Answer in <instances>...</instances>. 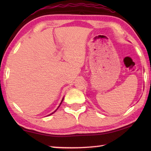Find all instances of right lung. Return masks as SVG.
Returning a JSON list of instances; mask_svg holds the SVG:
<instances>
[{
  "mask_svg": "<svg viewBox=\"0 0 151 151\" xmlns=\"http://www.w3.org/2000/svg\"><path fill=\"white\" fill-rule=\"evenodd\" d=\"M63 99H64V98H63V100H62V101H61V103H60V104H59V106H58V108H57V109H56V111H54V112H52V113H51V114H48V116H49V115H51V114H53V113H54V112H56V111H57V109H58V107H59V106H60V104H62V102H63Z\"/></svg>",
  "mask_w": 151,
  "mask_h": 151,
  "instance_id": "add662e5",
  "label": "right lung"
}]
</instances>
